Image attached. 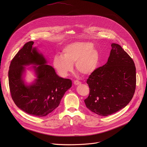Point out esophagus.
<instances>
[{
    "mask_svg": "<svg viewBox=\"0 0 147 147\" xmlns=\"http://www.w3.org/2000/svg\"><path fill=\"white\" fill-rule=\"evenodd\" d=\"M74 84H75L76 86H77V85H80V84H81V82L80 81H78V80H75V81H74Z\"/></svg>",
    "mask_w": 147,
    "mask_h": 147,
    "instance_id": "esophagus-1",
    "label": "esophagus"
}]
</instances>
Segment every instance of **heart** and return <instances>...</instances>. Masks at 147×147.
Wrapping results in <instances>:
<instances>
[{"label":"heart","instance_id":"heart-1","mask_svg":"<svg viewBox=\"0 0 147 147\" xmlns=\"http://www.w3.org/2000/svg\"><path fill=\"white\" fill-rule=\"evenodd\" d=\"M100 61L99 52L93 45L86 42H76L66 46L62 56L54 57L53 66L61 77H66L73 69L83 76H89L98 67Z\"/></svg>","mask_w":147,"mask_h":147}]
</instances>
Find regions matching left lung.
I'll use <instances>...</instances> for the list:
<instances>
[{
    "label": "left lung",
    "instance_id": "1",
    "mask_svg": "<svg viewBox=\"0 0 147 147\" xmlns=\"http://www.w3.org/2000/svg\"><path fill=\"white\" fill-rule=\"evenodd\" d=\"M107 63L97 68L87 80L90 94L84 100L91 112L102 116L113 114L130 102L136 87L134 62L120 45H111Z\"/></svg>",
    "mask_w": 147,
    "mask_h": 147
}]
</instances>
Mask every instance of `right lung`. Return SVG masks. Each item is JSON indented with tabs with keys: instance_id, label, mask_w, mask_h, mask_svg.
<instances>
[{
	"instance_id": "obj_1",
	"label": "right lung",
	"mask_w": 147,
	"mask_h": 147,
	"mask_svg": "<svg viewBox=\"0 0 147 147\" xmlns=\"http://www.w3.org/2000/svg\"><path fill=\"white\" fill-rule=\"evenodd\" d=\"M33 41L24 44L12 59L9 70V88L15 104L24 112L37 117L45 116L58 106L71 87V80L58 76L45 59L32 48ZM35 64L37 78L27 86L22 78L24 65Z\"/></svg>"
}]
</instances>
